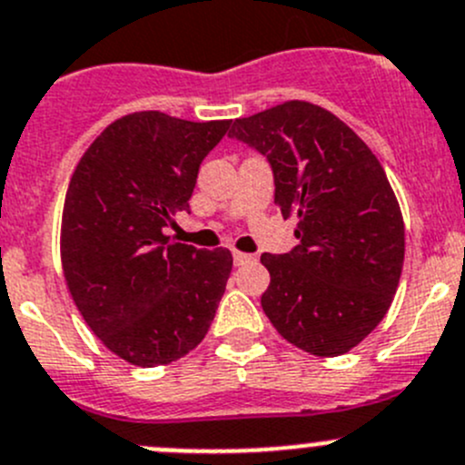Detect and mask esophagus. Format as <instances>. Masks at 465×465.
<instances>
[{
    "label": "esophagus",
    "instance_id": "1",
    "mask_svg": "<svg viewBox=\"0 0 465 465\" xmlns=\"http://www.w3.org/2000/svg\"><path fill=\"white\" fill-rule=\"evenodd\" d=\"M232 260H234V266H243V264H248V262H255L257 257L255 255H248V252L234 251L232 252Z\"/></svg>",
    "mask_w": 465,
    "mask_h": 465
}]
</instances>
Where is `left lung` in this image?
<instances>
[{
	"mask_svg": "<svg viewBox=\"0 0 465 465\" xmlns=\"http://www.w3.org/2000/svg\"><path fill=\"white\" fill-rule=\"evenodd\" d=\"M232 137L266 155L275 205L296 217L293 251L264 252L262 310L301 351L337 357L364 341L393 302L404 222L382 164L337 114L284 101L234 119Z\"/></svg>",
	"mask_w": 465,
	"mask_h": 465,
	"instance_id": "left-lung-1",
	"label": "left lung"
}]
</instances>
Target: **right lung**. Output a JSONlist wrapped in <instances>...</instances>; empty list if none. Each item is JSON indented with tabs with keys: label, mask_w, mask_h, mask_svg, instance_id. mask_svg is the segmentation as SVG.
Listing matches in <instances>:
<instances>
[{
	"label": "right lung",
	"mask_w": 465,
	"mask_h": 465,
	"mask_svg": "<svg viewBox=\"0 0 465 465\" xmlns=\"http://www.w3.org/2000/svg\"><path fill=\"white\" fill-rule=\"evenodd\" d=\"M231 119L187 122L160 110L114 119L83 153L63 205L61 262L78 312L110 352L151 369L208 334L232 271L228 248L172 242L199 167Z\"/></svg>",
	"instance_id": "add662e5"
}]
</instances>
